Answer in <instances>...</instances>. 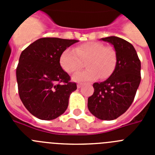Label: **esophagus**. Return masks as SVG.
Wrapping results in <instances>:
<instances>
[{"instance_id":"1","label":"esophagus","mask_w":155,"mask_h":155,"mask_svg":"<svg viewBox=\"0 0 155 155\" xmlns=\"http://www.w3.org/2000/svg\"><path fill=\"white\" fill-rule=\"evenodd\" d=\"M82 85H83L82 84H77V87H78V88H80V87H81Z\"/></svg>"}]
</instances>
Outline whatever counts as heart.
Here are the masks:
<instances>
[{
  "mask_svg": "<svg viewBox=\"0 0 155 155\" xmlns=\"http://www.w3.org/2000/svg\"><path fill=\"white\" fill-rule=\"evenodd\" d=\"M87 61L88 69L78 71L73 75L76 81H91L101 78L106 79L113 74L117 64L116 52L103 43L90 42L72 49H66L60 57L61 68L68 73L81 69Z\"/></svg>",
  "mask_w": 155,
  "mask_h": 155,
  "instance_id": "heart-1",
  "label": "heart"
}]
</instances>
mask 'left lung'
<instances>
[{"mask_svg":"<svg viewBox=\"0 0 155 155\" xmlns=\"http://www.w3.org/2000/svg\"><path fill=\"white\" fill-rule=\"evenodd\" d=\"M114 47L117 64L107 80L94 83V93L87 99L90 113L102 120H113L124 114L134 99L140 83V61L134 46L116 36L102 38Z\"/></svg>","mask_w":155,"mask_h":155,"instance_id":"left-lung-1","label":"left lung"}]
</instances>
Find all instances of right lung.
I'll return each instance as SVG.
<instances>
[{
    "label": "right lung",
    "instance_id": "1",
    "mask_svg": "<svg viewBox=\"0 0 155 155\" xmlns=\"http://www.w3.org/2000/svg\"><path fill=\"white\" fill-rule=\"evenodd\" d=\"M78 40L41 38L21 52L16 69L18 94L25 107L39 120H51L68 109L76 83L60 64L64 50Z\"/></svg>",
    "mask_w": 155,
    "mask_h": 155
}]
</instances>
